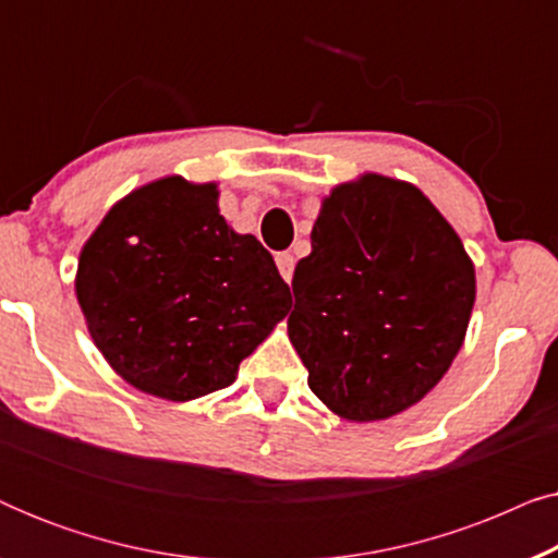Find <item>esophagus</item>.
Returning a JSON list of instances; mask_svg holds the SVG:
<instances>
[{
	"label": "esophagus",
	"instance_id": "1",
	"mask_svg": "<svg viewBox=\"0 0 558 558\" xmlns=\"http://www.w3.org/2000/svg\"><path fill=\"white\" fill-rule=\"evenodd\" d=\"M277 269H279L281 279H284V281L292 279V274H294V256L289 254V251H281V254H277Z\"/></svg>",
	"mask_w": 558,
	"mask_h": 558
}]
</instances>
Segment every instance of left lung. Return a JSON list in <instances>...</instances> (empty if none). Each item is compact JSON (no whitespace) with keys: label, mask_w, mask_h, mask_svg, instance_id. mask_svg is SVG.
<instances>
[{"label":"left lung","mask_w":558,"mask_h":558,"mask_svg":"<svg viewBox=\"0 0 558 558\" xmlns=\"http://www.w3.org/2000/svg\"><path fill=\"white\" fill-rule=\"evenodd\" d=\"M289 340L335 414L388 418L452 365L475 304L460 235L407 182L365 174L332 190L294 269Z\"/></svg>","instance_id":"8db88e82"}]
</instances>
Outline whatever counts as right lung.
<instances>
[{
  "instance_id": "right-lung-1",
  "label": "right lung",
  "mask_w": 558,
  "mask_h": 558,
  "mask_svg": "<svg viewBox=\"0 0 558 558\" xmlns=\"http://www.w3.org/2000/svg\"><path fill=\"white\" fill-rule=\"evenodd\" d=\"M216 185L165 178L113 205L78 262L90 338L144 393L190 401L231 386L289 312L269 251L218 213Z\"/></svg>"
}]
</instances>
